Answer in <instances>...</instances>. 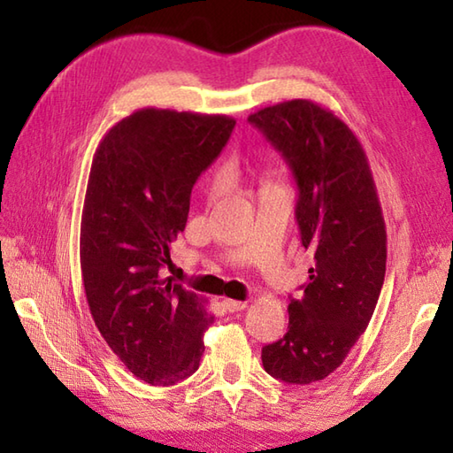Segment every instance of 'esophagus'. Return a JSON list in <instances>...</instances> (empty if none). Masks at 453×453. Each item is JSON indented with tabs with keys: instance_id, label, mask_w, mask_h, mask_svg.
<instances>
[{
	"instance_id": "obj_1",
	"label": "esophagus",
	"mask_w": 453,
	"mask_h": 453,
	"mask_svg": "<svg viewBox=\"0 0 453 453\" xmlns=\"http://www.w3.org/2000/svg\"><path fill=\"white\" fill-rule=\"evenodd\" d=\"M224 307L229 313H235V311H242L247 307V302H239V300H224Z\"/></svg>"
}]
</instances>
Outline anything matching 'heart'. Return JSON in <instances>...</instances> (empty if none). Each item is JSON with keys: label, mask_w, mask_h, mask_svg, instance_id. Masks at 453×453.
<instances>
[{"label": "heart", "mask_w": 453, "mask_h": 453, "mask_svg": "<svg viewBox=\"0 0 453 453\" xmlns=\"http://www.w3.org/2000/svg\"><path fill=\"white\" fill-rule=\"evenodd\" d=\"M218 182H219V179H216V185H218Z\"/></svg>", "instance_id": "b5f03b06"}]
</instances>
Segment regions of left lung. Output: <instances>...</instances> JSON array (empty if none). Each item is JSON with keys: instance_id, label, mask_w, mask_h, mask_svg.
Segmentation results:
<instances>
[{"instance_id": "8db88e82", "label": "left lung", "mask_w": 453, "mask_h": 453, "mask_svg": "<svg viewBox=\"0 0 453 453\" xmlns=\"http://www.w3.org/2000/svg\"><path fill=\"white\" fill-rule=\"evenodd\" d=\"M247 120L292 169L302 245L315 261L303 296L288 305V333L261 358L273 378L307 386L339 368L372 319L386 278V221L362 143L333 111L294 99Z\"/></svg>"}]
</instances>
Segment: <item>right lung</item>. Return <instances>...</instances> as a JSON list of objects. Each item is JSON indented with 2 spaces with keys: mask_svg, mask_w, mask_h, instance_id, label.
<instances>
[{
  "mask_svg": "<svg viewBox=\"0 0 453 453\" xmlns=\"http://www.w3.org/2000/svg\"><path fill=\"white\" fill-rule=\"evenodd\" d=\"M234 127L226 114L142 109L93 156L80 235L85 297L111 350L151 386L188 378L204 352L214 317L159 271L185 232L192 187Z\"/></svg>",
  "mask_w": 453,
  "mask_h": 453,
  "instance_id": "obj_1",
  "label": "right lung"
}]
</instances>
